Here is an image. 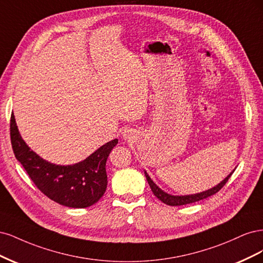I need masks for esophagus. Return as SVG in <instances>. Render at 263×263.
I'll use <instances>...</instances> for the list:
<instances>
[{
	"label": "esophagus",
	"mask_w": 263,
	"mask_h": 263,
	"mask_svg": "<svg viewBox=\"0 0 263 263\" xmlns=\"http://www.w3.org/2000/svg\"><path fill=\"white\" fill-rule=\"evenodd\" d=\"M122 137L126 140V139H130L129 137H130V134H129V131H124L123 133H122Z\"/></svg>",
	"instance_id": "obj_1"
}]
</instances>
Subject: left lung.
I'll use <instances>...</instances> for the list:
<instances>
[{
    "label": "left lung",
    "instance_id": "8db88e82",
    "mask_svg": "<svg viewBox=\"0 0 263 263\" xmlns=\"http://www.w3.org/2000/svg\"><path fill=\"white\" fill-rule=\"evenodd\" d=\"M235 172L234 171L228 175L224 180H222L221 182H219L218 184H216L215 187L211 188L209 190H205V191H202L200 193H194V194H188V196H173V194H169L167 192H165L164 190L160 189L158 185L151 179V177L148 176V174L146 172H144V174H145V177L147 179V182L149 184V187L152 189V191H153L154 196L159 199L162 202H164L165 204L167 205H171V206H177V205H184V204H189V203H193V202H198L200 200H203V199H206L211 196H213V194H215L217 191L221 190L224 184L227 182V180L230 179V177L232 176V174Z\"/></svg>",
    "mask_w": 263,
    "mask_h": 263
}]
</instances>
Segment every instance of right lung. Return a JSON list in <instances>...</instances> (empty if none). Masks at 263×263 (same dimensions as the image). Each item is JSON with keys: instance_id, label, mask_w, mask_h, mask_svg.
Listing matches in <instances>:
<instances>
[{"instance_id": "1", "label": "right lung", "mask_w": 263, "mask_h": 263, "mask_svg": "<svg viewBox=\"0 0 263 263\" xmlns=\"http://www.w3.org/2000/svg\"><path fill=\"white\" fill-rule=\"evenodd\" d=\"M11 142L16 159L23 165L37 188L59 204L88 208L104 196L107 189L106 162L117 145L115 139L100 146L82 162L55 165L30 149L20 134L14 114L11 116Z\"/></svg>"}]
</instances>
